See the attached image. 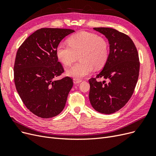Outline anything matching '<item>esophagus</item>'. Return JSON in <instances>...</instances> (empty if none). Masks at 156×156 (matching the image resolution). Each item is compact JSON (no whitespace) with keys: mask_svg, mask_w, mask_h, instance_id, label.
<instances>
[{"mask_svg":"<svg viewBox=\"0 0 156 156\" xmlns=\"http://www.w3.org/2000/svg\"><path fill=\"white\" fill-rule=\"evenodd\" d=\"M82 81L81 79H73V83L75 84H78Z\"/></svg>","mask_w":156,"mask_h":156,"instance_id":"1","label":"esophagus"}]
</instances>
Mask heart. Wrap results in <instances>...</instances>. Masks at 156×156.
Instances as JSON below:
<instances>
[{
  "mask_svg": "<svg viewBox=\"0 0 156 156\" xmlns=\"http://www.w3.org/2000/svg\"><path fill=\"white\" fill-rule=\"evenodd\" d=\"M68 43H60L56 49L58 59L64 66L72 64L80 54L81 62L68 68L67 75L81 79L94 69L104 66L109 55V46L106 39L95 33L80 32L68 39Z\"/></svg>",
  "mask_w": 156,
  "mask_h": 156,
  "instance_id": "1",
  "label": "heart"
}]
</instances>
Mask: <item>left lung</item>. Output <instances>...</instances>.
<instances>
[{
	"mask_svg": "<svg viewBox=\"0 0 156 156\" xmlns=\"http://www.w3.org/2000/svg\"><path fill=\"white\" fill-rule=\"evenodd\" d=\"M109 43L108 58L96 78L88 80L89 100L99 112L112 114L123 107L133 95L138 81L140 62L137 49L130 37L111 28H94ZM103 77L108 80L98 82Z\"/></svg>",
	"mask_w": 156,
	"mask_h": 156,
	"instance_id": "1",
	"label": "left lung"
}]
</instances>
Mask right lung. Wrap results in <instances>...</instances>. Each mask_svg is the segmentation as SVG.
<instances>
[{
	"label": "right lung",
	"mask_w": 156,
	"mask_h": 156,
	"mask_svg": "<svg viewBox=\"0 0 156 156\" xmlns=\"http://www.w3.org/2000/svg\"><path fill=\"white\" fill-rule=\"evenodd\" d=\"M74 32L42 28L28 37L17 51L13 67L16 90L28 109L42 119L62 112L73 87L69 77L54 79L64 72L56 55V47Z\"/></svg>",
	"instance_id": "1"
}]
</instances>
